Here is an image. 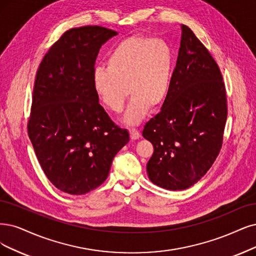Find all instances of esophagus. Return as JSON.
Segmentation results:
<instances>
[{
  "label": "esophagus",
  "mask_w": 256,
  "mask_h": 256,
  "mask_svg": "<svg viewBox=\"0 0 256 256\" xmlns=\"http://www.w3.org/2000/svg\"><path fill=\"white\" fill-rule=\"evenodd\" d=\"M130 138L133 140L138 139L140 137V132L137 128H130Z\"/></svg>",
  "instance_id": "obj_1"
}]
</instances>
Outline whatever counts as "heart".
<instances>
[{"label": "heart", "instance_id": "heart-1", "mask_svg": "<svg viewBox=\"0 0 256 256\" xmlns=\"http://www.w3.org/2000/svg\"><path fill=\"white\" fill-rule=\"evenodd\" d=\"M172 62V50L162 39L130 36L114 47L106 68L94 70V90L104 106L116 112L122 110L130 92L126 120L137 123L148 108H158L166 100L171 88Z\"/></svg>", "mask_w": 256, "mask_h": 256}]
</instances>
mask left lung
Returning <instances> with one entry per match:
<instances>
[{
  "instance_id": "left-lung-1",
  "label": "left lung",
  "mask_w": 256,
  "mask_h": 256,
  "mask_svg": "<svg viewBox=\"0 0 256 256\" xmlns=\"http://www.w3.org/2000/svg\"><path fill=\"white\" fill-rule=\"evenodd\" d=\"M182 42L171 88L142 136L154 153L148 178L166 190H184L209 171L224 140L228 108L222 74L194 32L182 25Z\"/></svg>"
}]
</instances>
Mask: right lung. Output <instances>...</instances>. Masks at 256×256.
I'll list each match as a JSON object with an SVG mask.
<instances>
[{"label": "right lung", "mask_w": 256, "mask_h": 256, "mask_svg": "<svg viewBox=\"0 0 256 256\" xmlns=\"http://www.w3.org/2000/svg\"><path fill=\"white\" fill-rule=\"evenodd\" d=\"M116 34L96 25L70 28L36 70L28 136L48 180L72 195L106 182L114 157L130 140L100 106L92 82L100 47Z\"/></svg>", "instance_id": "right-lung-1"}]
</instances>
